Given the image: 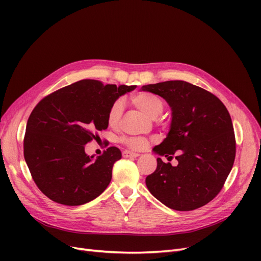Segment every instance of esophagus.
I'll use <instances>...</instances> for the list:
<instances>
[{"label": "esophagus", "mask_w": 261, "mask_h": 261, "mask_svg": "<svg viewBox=\"0 0 261 261\" xmlns=\"http://www.w3.org/2000/svg\"><path fill=\"white\" fill-rule=\"evenodd\" d=\"M122 155H123V158H136V156L139 155V153L132 152V151H128V150H125V151H123Z\"/></svg>", "instance_id": "34e87169"}]
</instances>
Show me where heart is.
<instances>
[{
	"instance_id": "heart-1",
	"label": "heart",
	"mask_w": 261,
	"mask_h": 261,
	"mask_svg": "<svg viewBox=\"0 0 261 261\" xmlns=\"http://www.w3.org/2000/svg\"><path fill=\"white\" fill-rule=\"evenodd\" d=\"M129 101L133 107H135L138 111L145 114L147 117L151 118V120H155V118L159 117L163 113L165 107H167V101L161 96L149 91H140L134 93L133 96H130ZM122 113V101L115 100L111 107H110L107 115V122L110 127H116L120 124ZM122 143L132 150H143L148 146V141L146 139L136 137L124 138Z\"/></svg>"
}]
</instances>
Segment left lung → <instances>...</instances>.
Instances as JSON below:
<instances>
[{
	"label": "left lung",
	"mask_w": 261,
	"mask_h": 261,
	"mask_svg": "<svg viewBox=\"0 0 261 261\" xmlns=\"http://www.w3.org/2000/svg\"><path fill=\"white\" fill-rule=\"evenodd\" d=\"M172 108L168 137L154 152L178 164L156 159L146 185L156 199L177 211H191L210 202L223 188L233 168L235 134L227 109L215 94L184 81L143 86Z\"/></svg>",
	"instance_id": "1"
}]
</instances>
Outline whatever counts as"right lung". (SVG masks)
Returning <instances> with one entry per match:
<instances>
[{"label":"right lung","mask_w":261,"mask_h":261,"mask_svg":"<svg viewBox=\"0 0 261 261\" xmlns=\"http://www.w3.org/2000/svg\"><path fill=\"white\" fill-rule=\"evenodd\" d=\"M135 88L84 80L38 102L27 122L23 156L31 177L48 198L80 206L105 192L122 153L109 147L92 160L85 153V145L108 128L107 115L113 102Z\"/></svg>","instance_id":"add662e5"}]
</instances>
